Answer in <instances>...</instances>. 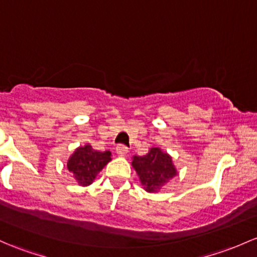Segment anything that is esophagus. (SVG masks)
<instances>
[{
	"label": "esophagus",
	"instance_id": "esophagus-1",
	"mask_svg": "<svg viewBox=\"0 0 257 257\" xmlns=\"http://www.w3.org/2000/svg\"><path fill=\"white\" fill-rule=\"evenodd\" d=\"M115 151H117V154L119 156H125L126 154H128V148L124 147V145H118V147L115 148Z\"/></svg>",
	"mask_w": 257,
	"mask_h": 257
}]
</instances>
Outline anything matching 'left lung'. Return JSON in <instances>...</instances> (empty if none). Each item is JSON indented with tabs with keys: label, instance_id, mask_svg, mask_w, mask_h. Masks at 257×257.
Listing matches in <instances>:
<instances>
[{
	"label": "left lung",
	"instance_id": "8db88e82",
	"mask_svg": "<svg viewBox=\"0 0 257 257\" xmlns=\"http://www.w3.org/2000/svg\"><path fill=\"white\" fill-rule=\"evenodd\" d=\"M132 166L139 176L143 188L147 192L156 193L178 174L172 158L160 148H150L147 155L132 158Z\"/></svg>",
	"mask_w": 257,
	"mask_h": 257
}]
</instances>
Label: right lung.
I'll use <instances>...</instances> for the list:
<instances>
[{"label":"right lung","instance_id":"1","mask_svg":"<svg viewBox=\"0 0 257 257\" xmlns=\"http://www.w3.org/2000/svg\"><path fill=\"white\" fill-rule=\"evenodd\" d=\"M109 150L97 151L92 145L85 144L75 149L67 160V170L80 186L92 185L97 175L112 160Z\"/></svg>","mask_w":257,"mask_h":257}]
</instances>
